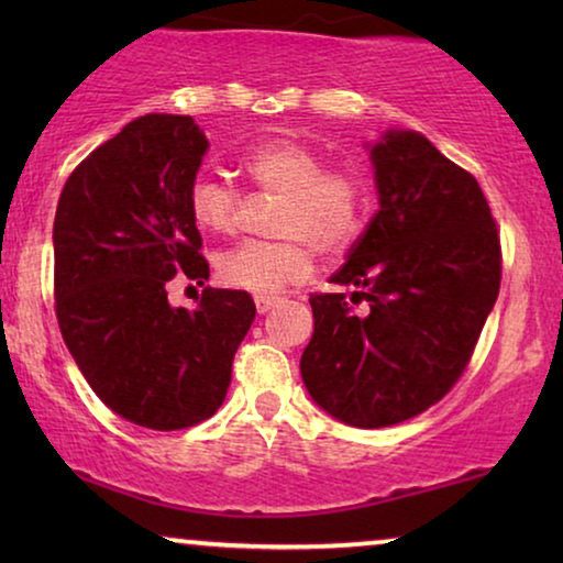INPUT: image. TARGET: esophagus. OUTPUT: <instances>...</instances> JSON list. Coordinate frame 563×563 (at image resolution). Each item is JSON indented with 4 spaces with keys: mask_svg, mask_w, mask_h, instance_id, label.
I'll return each mask as SVG.
<instances>
[{
    "mask_svg": "<svg viewBox=\"0 0 563 563\" xmlns=\"http://www.w3.org/2000/svg\"><path fill=\"white\" fill-rule=\"evenodd\" d=\"M279 305V297H266V295H258L256 297V310L258 314H266L272 307Z\"/></svg>",
    "mask_w": 563,
    "mask_h": 563,
    "instance_id": "obj_1",
    "label": "esophagus"
}]
</instances>
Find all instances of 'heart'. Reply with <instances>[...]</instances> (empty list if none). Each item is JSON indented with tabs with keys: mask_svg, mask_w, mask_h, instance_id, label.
Masks as SVG:
<instances>
[{
	"mask_svg": "<svg viewBox=\"0 0 563 563\" xmlns=\"http://www.w3.org/2000/svg\"><path fill=\"white\" fill-rule=\"evenodd\" d=\"M243 174L264 195L279 197L268 230L272 241H243L218 258V276L230 289L276 295L305 282L320 256H338L356 241L364 222L368 189L343 168H325V158L289 137L264 141L241 158ZM187 207L202 233L228 235L238 225L241 197L214 176L189 184Z\"/></svg>",
	"mask_w": 563,
	"mask_h": 563,
	"instance_id": "obj_1",
	"label": "heart"
}]
</instances>
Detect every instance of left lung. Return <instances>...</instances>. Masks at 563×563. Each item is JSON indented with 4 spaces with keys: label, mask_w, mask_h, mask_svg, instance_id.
I'll list each match as a JSON object with an SVG mask.
<instances>
[{
    "label": "left lung",
    "mask_w": 563,
    "mask_h": 563,
    "mask_svg": "<svg viewBox=\"0 0 563 563\" xmlns=\"http://www.w3.org/2000/svg\"><path fill=\"white\" fill-rule=\"evenodd\" d=\"M372 164L379 212L330 276L356 291L310 297L299 361L314 402L353 428L397 426L449 395L503 279L497 222L472 174L412 130L384 133Z\"/></svg>",
    "instance_id": "left-lung-1"
}]
</instances>
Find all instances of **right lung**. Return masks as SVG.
I'll list each match as a JSON object with an SVG mask.
<instances>
[{"mask_svg": "<svg viewBox=\"0 0 563 563\" xmlns=\"http://www.w3.org/2000/svg\"><path fill=\"white\" fill-rule=\"evenodd\" d=\"M207 137L189 114H145L66 179L53 222L60 335L95 395L135 426L181 430L212 418L256 305L205 287L197 310L168 284L210 276L187 207Z\"/></svg>", "mask_w": 563, "mask_h": 563, "instance_id": "1", "label": "right lung"}]
</instances>
